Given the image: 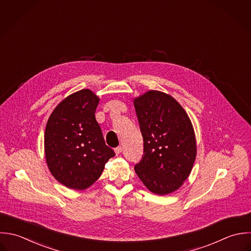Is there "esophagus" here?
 I'll return each mask as SVG.
<instances>
[{
    "instance_id": "obj_1",
    "label": "esophagus",
    "mask_w": 251,
    "mask_h": 251,
    "mask_svg": "<svg viewBox=\"0 0 251 251\" xmlns=\"http://www.w3.org/2000/svg\"><path fill=\"white\" fill-rule=\"evenodd\" d=\"M122 151H123V147H122V146H119V147H117V148L115 149V153H116L117 156L120 155V154L122 153Z\"/></svg>"
}]
</instances>
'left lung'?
<instances>
[{"mask_svg":"<svg viewBox=\"0 0 251 251\" xmlns=\"http://www.w3.org/2000/svg\"><path fill=\"white\" fill-rule=\"evenodd\" d=\"M143 137L144 155L134 167L146 188L160 196L177 191L189 177L197 157L192 122L179 102L160 90L133 98Z\"/></svg>","mask_w":251,"mask_h":251,"instance_id":"obj_1","label":"left lung"}]
</instances>
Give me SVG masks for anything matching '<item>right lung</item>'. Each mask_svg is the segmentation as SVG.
Returning a JSON list of instances; mask_svg holds the SVG:
<instances>
[{
  "instance_id": "right-lung-1",
  "label": "right lung",
  "mask_w": 251,
  "mask_h": 251,
  "mask_svg": "<svg viewBox=\"0 0 251 251\" xmlns=\"http://www.w3.org/2000/svg\"><path fill=\"white\" fill-rule=\"evenodd\" d=\"M100 98L84 88L65 97L50 114L45 130L46 163L68 189L83 191L101 175L115 156L95 120Z\"/></svg>"
}]
</instances>
